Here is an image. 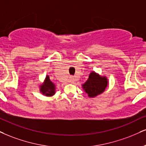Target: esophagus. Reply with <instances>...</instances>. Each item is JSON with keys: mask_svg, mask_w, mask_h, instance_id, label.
I'll list each match as a JSON object with an SVG mask.
<instances>
[{"mask_svg": "<svg viewBox=\"0 0 146 146\" xmlns=\"http://www.w3.org/2000/svg\"><path fill=\"white\" fill-rule=\"evenodd\" d=\"M71 82H74L75 78H71Z\"/></svg>", "mask_w": 146, "mask_h": 146, "instance_id": "1", "label": "esophagus"}]
</instances>
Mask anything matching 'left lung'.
Returning a JSON list of instances; mask_svg holds the SVG:
<instances>
[{
  "instance_id": "left-lung-1",
  "label": "left lung",
  "mask_w": 146,
  "mask_h": 146,
  "mask_svg": "<svg viewBox=\"0 0 146 146\" xmlns=\"http://www.w3.org/2000/svg\"><path fill=\"white\" fill-rule=\"evenodd\" d=\"M108 85V80L106 77L92 71L88 80L82 84V88L89 97L93 98L104 92Z\"/></svg>"
}]
</instances>
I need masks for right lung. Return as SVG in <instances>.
Here are the masks:
<instances>
[{"label": "right lung", "instance_id": "1", "mask_svg": "<svg viewBox=\"0 0 146 146\" xmlns=\"http://www.w3.org/2000/svg\"><path fill=\"white\" fill-rule=\"evenodd\" d=\"M40 92L46 96H52L56 93L55 84L50 80V77L46 75L44 82L39 86Z\"/></svg>", "mask_w": 146, "mask_h": 146}]
</instances>
